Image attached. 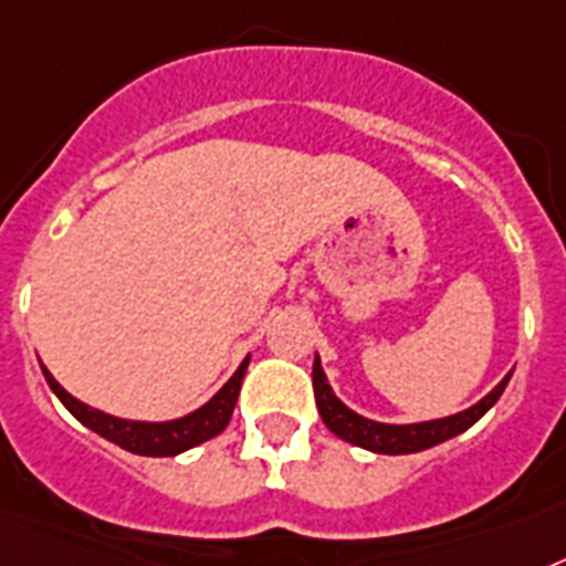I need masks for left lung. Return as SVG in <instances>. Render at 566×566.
<instances>
[{"label": "left lung", "instance_id": "1", "mask_svg": "<svg viewBox=\"0 0 566 566\" xmlns=\"http://www.w3.org/2000/svg\"><path fill=\"white\" fill-rule=\"evenodd\" d=\"M510 377L512 371L506 374L483 400L469 406L467 411H458V415L437 417V420L422 422H377L368 420V417L363 415H356L354 408L345 406V402L334 394L331 382H327V374L325 368H322L319 354L313 359V394H316V408H319L322 422H325L327 429L334 431L336 437H342L345 443L359 446V449H368V452L377 454H415L463 434V431L472 429L474 422L486 415L489 408L501 400V394L503 388H506V382H510Z\"/></svg>", "mask_w": 566, "mask_h": 566}]
</instances>
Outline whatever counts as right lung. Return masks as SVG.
I'll list each match as a JSON object with an SVG mask.
<instances>
[{"label":"right lung","mask_w":566,"mask_h":566,"mask_svg":"<svg viewBox=\"0 0 566 566\" xmlns=\"http://www.w3.org/2000/svg\"><path fill=\"white\" fill-rule=\"evenodd\" d=\"M247 365H250V356H244V363L239 365V371L227 379L224 386L218 388V394H212L210 400L203 402L201 408H195L189 415L175 417V420H160V422H146V420H123V417L106 415L99 408L85 406L83 400L71 397L45 365L40 363L42 374H45V382H49L51 391L60 397L71 415L83 422L85 429L97 431L99 437H106L108 443L120 446L132 454H144V458H175V454L195 449V446L207 443L210 437L221 434L227 429V422L232 417V408L239 400L241 379L247 374Z\"/></svg>","instance_id":"1"}]
</instances>
